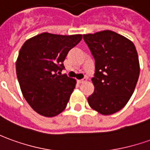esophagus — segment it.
I'll return each mask as SVG.
<instances>
[{"instance_id":"1","label":"esophagus","mask_w":150,"mask_h":150,"mask_svg":"<svg viewBox=\"0 0 150 150\" xmlns=\"http://www.w3.org/2000/svg\"><path fill=\"white\" fill-rule=\"evenodd\" d=\"M85 81H86V79H79V80H77V82L79 83L85 82Z\"/></svg>"}]
</instances>
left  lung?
Masks as SVG:
<instances>
[{"label":"left lung","mask_w":150,"mask_h":150,"mask_svg":"<svg viewBox=\"0 0 150 150\" xmlns=\"http://www.w3.org/2000/svg\"><path fill=\"white\" fill-rule=\"evenodd\" d=\"M83 38L95 59L92 78L95 89L88 102L101 115L115 114L127 103L138 81L136 47L130 40L109 30L86 34Z\"/></svg>","instance_id":"obj_1"}]
</instances>
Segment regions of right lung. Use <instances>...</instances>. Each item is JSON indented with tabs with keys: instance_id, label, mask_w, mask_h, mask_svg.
Returning <instances> with one entry per match:
<instances>
[{
	"instance_id": "obj_1",
	"label": "right lung",
	"mask_w": 150,
	"mask_h": 150,
	"mask_svg": "<svg viewBox=\"0 0 150 150\" xmlns=\"http://www.w3.org/2000/svg\"><path fill=\"white\" fill-rule=\"evenodd\" d=\"M81 40L82 35L44 32L22 46L16 62L17 78L24 98L40 115L53 117L67 107L76 81L61 71L68 52Z\"/></svg>"
}]
</instances>
